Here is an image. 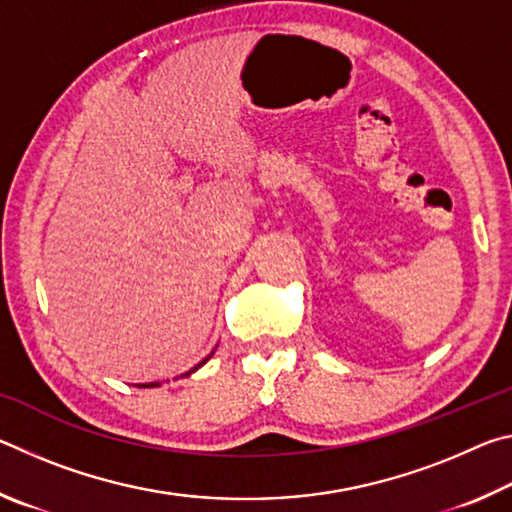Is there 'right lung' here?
Returning a JSON list of instances; mask_svg holds the SVG:
<instances>
[{"mask_svg": "<svg viewBox=\"0 0 512 512\" xmlns=\"http://www.w3.org/2000/svg\"><path fill=\"white\" fill-rule=\"evenodd\" d=\"M214 354V352H212ZM212 354H210V357H212ZM210 357H205L201 363H196V366L192 368V370H189V372H185V375H180V377H189V375H192V372H196L198 368H201V366H205V363L207 361H210ZM153 386H160V381H151V384H142L140 388H153Z\"/></svg>", "mask_w": 512, "mask_h": 512, "instance_id": "1", "label": "right lung"}]
</instances>
